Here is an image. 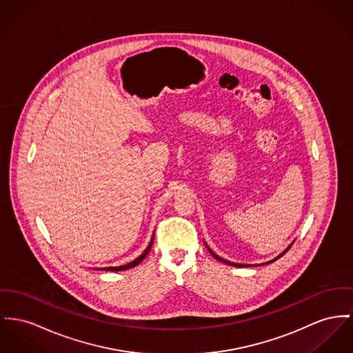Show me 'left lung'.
<instances>
[{
  "mask_svg": "<svg viewBox=\"0 0 353 353\" xmlns=\"http://www.w3.org/2000/svg\"><path fill=\"white\" fill-rule=\"evenodd\" d=\"M289 249H290V246H289V248H288V249H286V250H285V252H283L282 254H280V256H279V257H277V259H280V257H281V256H283V254H285V253H286V252H288ZM209 250H210V249H209ZM210 253H212V257H214V259H218V261L223 262V263H229V265H233V266H249V265H241V263H234V262H230V261H226V259H221V257H218V256H216L215 253H212V250H210ZM276 259H273V261H276Z\"/></svg>",
  "mask_w": 353,
  "mask_h": 353,
  "instance_id": "left-lung-1",
  "label": "left lung"
}]
</instances>
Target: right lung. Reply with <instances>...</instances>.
<instances>
[{"instance_id":"1","label":"right lung","mask_w":353,"mask_h":353,"mask_svg":"<svg viewBox=\"0 0 353 353\" xmlns=\"http://www.w3.org/2000/svg\"><path fill=\"white\" fill-rule=\"evenodd\" d=\"M151 246H152V241L150 242V245H148V248L144 250V253L139 256L138 259H134L132 262H130V263H127V265H124V266H117V268H104V270H111V272H119V270H127V269H131V268H134V266H137V265H139L143 259H145V256L148 254V252H150V249H151Z\"/></svg>"}]
</instances>
